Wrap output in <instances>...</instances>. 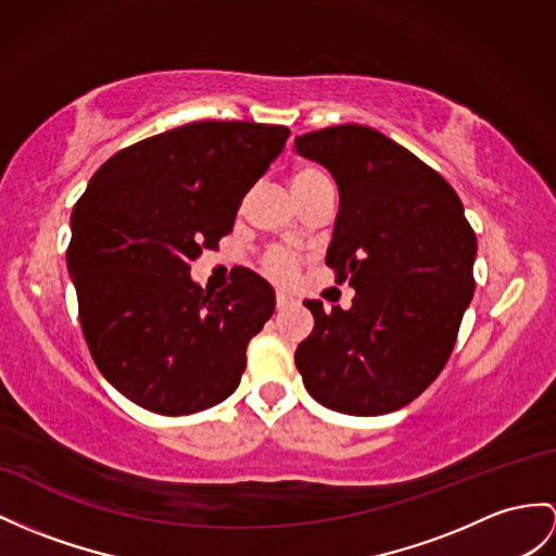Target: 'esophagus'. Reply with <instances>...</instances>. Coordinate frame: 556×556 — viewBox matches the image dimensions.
<instances>
[{"mask_svg":"<svg viewBox=\"0 0 556 556\" xmlns=\"http://www.w3.org/2000/svg\"><path fill=\"white\" fill-rule=\"evenodd\" d=\"M296 304V300L292 294H286V292H278L276 294V308L278 311H286V308H290V306H294Z\"/></svg>","mask_w":556,"mask_h":556,"instance_id":"1","label":"esophagus"}]
</instances>
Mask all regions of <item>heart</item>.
I'll return each mask as SVG.
<instances>
[{"label": "heart", "instance_id": "b5f03b06", "mask_svg": "<svg viewBox=\"0 0 556 556\" xmlns=\"http://www.w3.org/2000/svg\"><path fill=\"white\" fill-rule=\"evenodd\" d=\"M320 181H328L325 176L314 169V167H300L294 169L292 176H290V188H292V195H302L304 191H308L311 186H316ZM296 266H300V260H296V254L290 252V250H282V248H276L270 250L266 256H264V274L268 278H274L278 282H286L294 276Z\"/></svg>", "mask_w": 556, "mask_h": 556}]
</instances>
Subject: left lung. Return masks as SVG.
Wrapping results in <instances>:
<instances>
[{"instance_id":"8db88e82","label":"left lung","mask_w":556,"mask_h":556,"mask_svg":"<svg viewBox=\"0 0 556 556\" xmlns=\"http://www.w3.org/2000/svg\"><path fill=\"white\" fill-rule=\"evenodd\" d=\"M332 174L340 212L325 264L356 290L349 308L306 300L314 332L294 363L320 405L384 415L437 380L473 294L477 236L451 184L363 125L294 139Z\"/></svg>"}]
</instances>
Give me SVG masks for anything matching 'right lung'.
<instances>
[{
  "label": "right lung",
  "mask_w": 556,
  "mask_h": 556,
  "mask_svg": "<svg viewBox=\"0 0 556 556\" xmlns=\"http://www.w3.org/2000/svg\"><path fill=\"white\" fill-rule=\"evenodd\" d=\"M288 137L280 125L191 122L105 160L77 200L65 256L79 323L101 375L141 408L191 415L238 389L274 288L245 268L226 290H202L191 262L233 231Z\"/></svg>",
  "instance_id": "add662e5"
}]
</instances>
